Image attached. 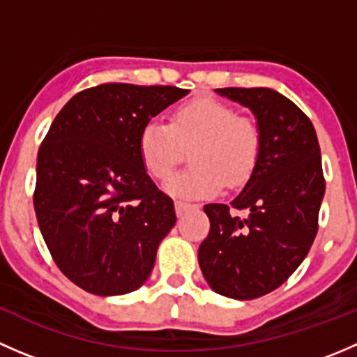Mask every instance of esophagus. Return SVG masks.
Instances as JSON below:
<instances>
[{
    "mask_svg": "<svg viewBox=\"0 0 357 357\" xmlns=\"http://www.w3.org/2000/svg\"><path fill=\"white\" fill-rule=\"evenodd\" d=\"M174 207H176V214H178V215H183V214H185V212L188 211V208H190V204H188V202L176 200Z\"/></svg>",
    "mask_w": 357,
    "mask_h": 357,
    "instance_id": "1",
    "label": "esophagus"
}]
</instances>
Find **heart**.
I'll return each mask as SVG.
<instances>
[{
	"label": "heart",
	"instance_id": "obj_1",
	"mask_svg": "<svg viewBox=\"0 0 357 357\" xmlns=\"http://www.w3.org/2000/svg\"><path fill=\"white\" fill-rule=\"evenodd\" d=\"M192 146V167L165 185L174 197L200 199L218 192L222 183L228 188L242 186L261 157V129L254 119L236 115L228 103L200 96L176 109L169 126L146 122L138 139L145 169L158 181L171 178L183 149Z\"/></svg>",
	"mask_w": 357,
	"mask_h": 357
}]
</instances>
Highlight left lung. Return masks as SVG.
Wrapping results in <instances>:
<instances>
[{
    "instance_id": "8db88e82",
    "label": "left lung",
    "mask_w": 357,
    "mask_h": 357,
    "mask_svg": "<svg viewBox=\"0 0 357 357\" xmlns=\"http://www.w3.org/2000/svg\"><path fill=\"white\" fill-rule=\"evenodd\" d=\"M215 93L247 107L261 129V157L231 207H204L211 231L199 264L219 295L250 301L278 289L301 266L318 233L325 195L314 126L294 102L271 88H222Z\"/></svg>"
}]
</instances>
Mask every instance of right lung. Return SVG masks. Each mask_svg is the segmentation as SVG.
Returning <instances> with one entry per match:
<instances>
[{
  "label": "right lung",
  "instance_id": "obj_1",
  "mask_svg": "<svg viewBox=\"0 0 357 357\" xmlns=\"http://www.w3.org/2000/svg\"><path fill=\"white\" fill-rule=\"evenodd\" d=\"M188 93L102 84L72 96L53 121L36 164V218L60 271L82 290L124 295L149 280L176 212L146 172L139 132Z\"/></svg>",
  "mask_w": 357,
  "mask_h": 357
}]
</instances>
